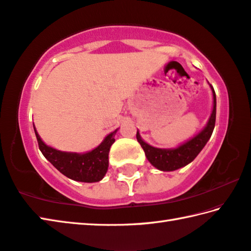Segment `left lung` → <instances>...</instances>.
<instances>
[{
	"label": "left lung",
	"instance_id": "8db88e82",
	"mask_svg": "<svg viewBox=\"0 0 251 251\" xmlns=\"http://www.w3.org/2000/svg\"><path fill=\"white\" fill-rule=\"evenodd\" d=\"M209 84V83H208ZM213 94V110L209 116L206 125L202 130H200L192 138L184 141L176 148H157L149 145L141 138L139 130H137L136 138L140 144L141 148L144 149L146 157L151 165L161 171H175L185 167L192 162L198 154L201 152L212 136V133L215 127L216 120V95L213 86L209 84Z\"/></svg>",
	"mask_w": 251,
	"mask_h": 251
}]
</instances>
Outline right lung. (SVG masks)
Listing matches in <instances>:
<instances>
[{
	"instance_id": "1",
	"label": "right lung",
	"mask_w": 251,
	"mask_h": 251,
	"mask_svg": "<svg viewBox=\"0 0 251 251\" xmlns=\"http://www.w3.org/2000/svg\"><path fill=\"white\" fill-rule=\"evenodd\" d=\"M34 130L40 151L63 176L75 181L93 183V182L101 181L106 175L108 169V153H110L111 146L115 141L114 136L118 128L105 136V138L98 147L86 152L61 151V150L50 147L40 138L35 125Z\"/></svg>"
}]
</instances>
